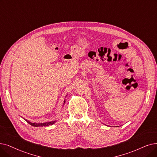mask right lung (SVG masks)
Wrapping results in <instances>:
<instances>
[{
    "label": "right lung",
    "mask_w": 157,
    "mask_h": 157,
    "mask_svg": "<svg viewBox=\"0 0 157 157\" xmlns=\"http://www.w3.org/2000/svg\"><path fill=\"white\" fill-rule=\"evenodd\" d=\"M65 103V100L64 101V103ZM28 123H29V124H31L33 126H35V127H38V126H48L50 125H52L54 124L57 121H50V122H38V123H36V122H32L28 120L25 119Z\"/></svg>",
    "instance_id": "1"
}]
</instances>
